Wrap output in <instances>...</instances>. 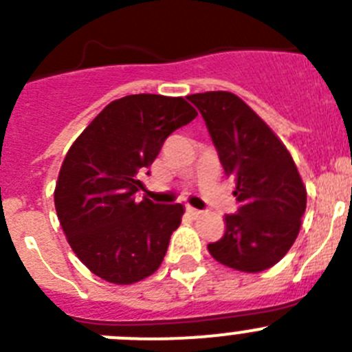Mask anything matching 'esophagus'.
Masks as SVG:
<instances>
[{"label": "esophagus", "mask_w": 352, "mask_h": 352, "mask_svg": "<svg viewBox=\"0 0 352 352\" xmlns=\"http://www.w3.org/2000/svg\"><path fill=\"white\" fill-rule=\"evenodd\" d=\"M186 211H188V213H190L192 217H195V219H197V217H201V214H203V211L197 210V208H194V206H186Z\"/></svg>", "instance_id": "1"}]
</instances>
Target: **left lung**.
Here are the masks:
<instances>
[{
    "label": "left lung",
    "mask_w": 352,
    "mask_h": 352,
    "mask_svg": "<svg viewBox=\"0 0 352 352\" xmlns=\"http://www.w3.org/2000/svg\"><path fill=\"white\" fill-rule=\"evenodd\" d=\"M199 109L220 164L236 176V213L226 234L208 245L219 263L239 272L272 268L292 247L307 208V190L287 148L239 96L206 91L188 96Z\"/></svg>",
    "instance_id": "8db88e82"
}]
</instances>
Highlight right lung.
Listing matches in <instances>:
<instances>
[{
    "instance_id": "add662e5",
    "label": "right lung",
    "mask_w": 352,
    "mask_h": 352,
    "mask_svg": "<svg viewBox=\"0 0 352 352\" xmlns=\"http://www.w3.org/2000/svg\"><path fill=\"white\" fill-rule=\"evenodd\" d=\"M197 116L185 98L129 95L114 100L68 149L54 204L72 250L96 276L133 284L158 270L185 208L138 201L142 174L174 130Z\"/></svg>"
}]
</instances>
